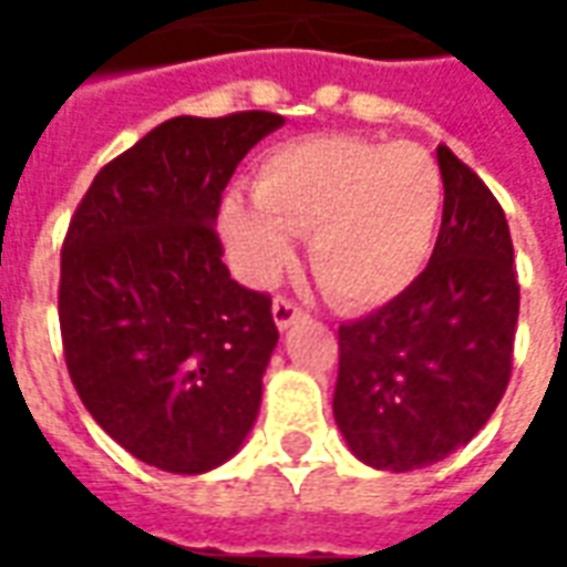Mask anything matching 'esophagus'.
<instances>
[{"label": "esophagus", "instance_id": "esophagus-1", "mask_svg": "<svg viewBox=\"0 0 567 567\" xmlns=\"http://www.w3.org/2000/svg\"><path fill=\"white\" fill-rule=\"evenodd\" d=\"M300 316H303L300 307L291 303L288 297H276V300H272V321H276V328H279V331H288Z\"/></svg>", "mask_w": 567, "mask_h": 567}]
</instances>
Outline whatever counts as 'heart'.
<instances>
[{
    "label": "heart",
    "instance_id": "obj_1",
    "mask_svg": "<svg viewBox=\"0 0 567 567\" xmlns=\"http://www.w3.org/2000/svg\"><path fill=\"white\" fill-rule=\"evenodd\" d=\"M443 212V175L416 142L309 136L272 148L255 199L230 194L221 234L236 270L272 285L309 236V267L346 309L392 303L425 270Z\"/></svg>",
    "mask_w": 567,
    "mask_h": 567
}]
</instances>
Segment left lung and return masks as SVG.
<instances>
[{"label": "left lung", "mask_w": 567, "mask_h": 567, "mask_svg": "<svg viewBox=\"0 0 567 567\" xmlns=\"http://www.w3.org/2000/svg\"><path fill=\"white\" fill-rule=\"evenodd\" d=\"M443 221L404 295L340 324L333 419L358 462H443L495 413L511 382L519 285L507 218L480 175L437 145Z\"/></svg>", "instance_id": "obj_1"}]
</instances>
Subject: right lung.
<instances>
[{"mask_svg":"<svg viewBox=\"0 0 567 567\" xmlns=\"http://www.w3.org/2000/svg\"><path fill=\"white\" fill-rule=\"evenodd\" d=\"M272 112L173 117L100 169L69 221L60 331L105 434L169 474L243 450L279 331L270 297L230 279L215 218Z\"/></svg>","mask_w":567,"mask_h":567,"instance_id":"add662e5","label":"right lung"}]
</instances>
